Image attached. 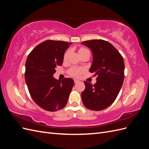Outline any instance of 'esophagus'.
<instances>
[{
    "label": "esophagus",
    "mask_w": 149,
    "mask_h": 149,
    "mask_svg": "<svg viewBox=\"0 0 149 149\" xmlns=\"http://www.w3.org/2000/svg\"><path fill=\"white\" fill-rule=\"evenodd\" d=\"M74 83L75 84H76V83H79L80 81L79 80H78V79H74Z\"/></svg>",
    "instance_id": "34e87169"
}]
</instances>
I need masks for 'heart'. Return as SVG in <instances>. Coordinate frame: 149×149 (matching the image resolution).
<instances>
[{
  "mask_svg": "<svg viewBox=\"0 0 149 149\" xmlns=\"http://www.w3.org/2000/svg\"><path fill=\"white\" fill-rule=\"evenodd\" d=\"M87 51H88V49H86V48H81L79 49V53L80 54V53H83L84 52H87ZM69 53H70V51H67L64 54V56H63L64 60H66L67 59L68 56V55H69ZM82 72H83L82 69L78 68H71L70 70V74L72 76H75V77H78V76H79L81 75V74L82 73Z\"/></svg>",
  "mask_w": 149,
  "mask_h": 149,
  "instance_id": "obj_1",
  "label": "heart"
}]
</instances>
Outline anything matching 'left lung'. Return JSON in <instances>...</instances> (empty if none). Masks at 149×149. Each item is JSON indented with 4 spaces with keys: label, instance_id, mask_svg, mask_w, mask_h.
Masks as SVG:
<instances>
[{
    "label": "left lung",
    "instance_id": "8db88e82",
    "mask_svg": "<svg viewBox=\"0 0 149 149\" xmlns=\"http://www.w3.org/2000/svg\"><path fill=\"white\" fill-rule=\"evenodd\" d=\"M81 44L91 49L93 59L89 71L97 76L94 85L84 82L82 101L90 110L101 111L111 106L118 96L124 79V59L118 49L105 40H88Z\"/></svg>",
    "mask_w": 149,
    "mask_h": 149
}]
</instances>
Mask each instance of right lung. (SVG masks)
Wrapping results in <instances>:
<instances>
[{
	"label": "right lung",
	"instance_id": "add662e5",
	"mask_svg": "<svg viewBox=\"0 0 149 149\" xmlns=\"http://www.w3.org/2000/svg\"><path fill=\"white\" fill-rule=\"evenodd\" d=\"M72 43L46 40L30 52L25 63V79L31 98L42 109L54 112L65 107L74 86L72 78H53Z\"/></svg>",
	"mask_w": 149,
	"mask_h": 149
}]
</instances>
